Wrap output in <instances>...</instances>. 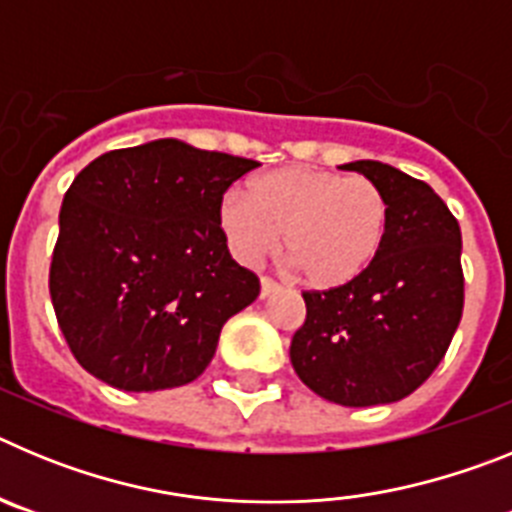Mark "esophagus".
Returning a JSON list of instances; mask_svg holds the SVG:
<instances>
[{
  "label": "esophagus",
  "mask_w": 512,
  "mask_h": 512,
  "mask_svg": "<svg viewBox=\"0 0 512 512\" xmlns=\"http://www.w3.org/2000/svg\"><path fill=\"white\" fill-rule=\"evenodd\" d=\"M277 289H279V284L274 282V279H271V277H261V297L274 295Z\"/></svg>",
  "instance_id": "esophagus-1"
}]
</instances>
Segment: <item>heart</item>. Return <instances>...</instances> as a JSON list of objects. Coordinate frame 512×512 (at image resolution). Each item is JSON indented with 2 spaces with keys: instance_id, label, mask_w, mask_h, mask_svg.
I'll return each instance as SVG.
<instances>
[{
  "instance_id": "1",
  "label": "heart",
  "mask_w": 512,
  "mask_h": 512,
  "mask_svg": "<svg viewBox=\"0 0 512 512\" xmlns=\"http://www.w3.org/2000/svg\"><path fill=\"white\" fill-rule=\"evenodd\" d=\"M390 205L366 176L284 166L256 176L248 194L228 192L220 225L241 261L256 264L279 243L302 282L336 289L364 274L382 251Z\"/></svg>"
}]
</instances>
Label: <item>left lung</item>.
I'll use <instances>...</instances> for the list:
<instances>
[{
	"mask_svg": "<svg viewBox=\"0 0 512 512\" xmlns=\"http://www.w3.org/2000/svg\"><path fill=\"white\" fill-rule=\"evenodd\" d=\"M387 197L382 251L356 282L302 292L305 323L289 359L315 395L346 408L408 397L449 351L464 310L461 230L420 179L382 161L341 166Z\"/></svg>",
	"mask_w": 512,
	"mask_h": 512,
	"instance_id": "8db88e82",
	"label": "left lung"
}]
</instances>
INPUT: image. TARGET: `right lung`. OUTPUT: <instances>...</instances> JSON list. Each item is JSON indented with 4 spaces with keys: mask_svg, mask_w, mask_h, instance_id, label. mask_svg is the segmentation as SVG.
<instances>
[{
    "mask_svg": "<svg viewBox=\"0 0 512 512\" xmlns=\"http://www.w3.org/2000/svg\"><path fill=\"white\" fill-rule=\"evenodd\" d=\"M256 166L161 138L79 171L63 197L48 287L89 374L156 392L205 372L225 320L261 289L220 228L223 194Z\"/></svg>",
    "mask_w": 512,
    "mask_h": 512,
    "instance_id": "add662e5",
    "label": "right lung"
}]
</instances>
